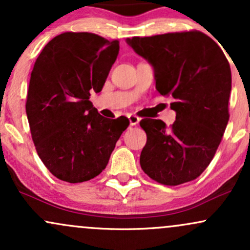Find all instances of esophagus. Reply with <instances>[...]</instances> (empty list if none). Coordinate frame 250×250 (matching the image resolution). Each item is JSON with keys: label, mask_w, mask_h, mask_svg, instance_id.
<instances>
[{"label": "esophagus", "mask_w": 250, "mask_h": 250, "mask_svg": "<svg viewBox=\"0 0 250 250\" xmlns=\"http://www.w3.org/2000/svg\"><path fill=\"white\" fill-rule=\"evenodd\" d=\"M128 119H129V122H130V125H136L140 121L139 117L135 116V115H129Z\"/></svg>", "instance_id": "obj_1"}]
</instances>
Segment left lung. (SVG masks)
Returning <instances> with one entry per match:
<instances>
[{"label":"left lung","mask_w":250,"mask_h":250,"mask_svg":"<svg viewBox=\"0 0 250 250\" xmlns=\"http://www.w3.org/2000/svg\"><path fill=\"white\" fill-rule=\"evenodd\" d=\"M136 54L153 65L156 90L173 96L176 120L140 121L147 143L142 170L166 186L199 177L213 160L229 120L231 71L217 43L197 30L127 39Z\"/></svg>","instance_id":"1"}]
</instances>
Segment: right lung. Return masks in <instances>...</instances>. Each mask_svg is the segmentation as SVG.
Returning a JSON list of instances; mask_svg holds the SVG:
<instances>
[{
  "label": "right lung",
  "mask_w": 250,
  "mask_h": 250,
  "mask_svg": "<svg viewBox=\"0 0 250 250\" xmlns=\"http://www.w3.org/2000/svg\"><path fill=\"white\" fill-rule=\"evenodd\" d=\"M120 42L91 33H63L37 57L28 89L27 111L40 159L69 183L97 176L129 125L125 116L107 119L89 101L100 93L119 55Z\"/></svg>",
  "instance_id": "add662e5"
}]
</instances>
